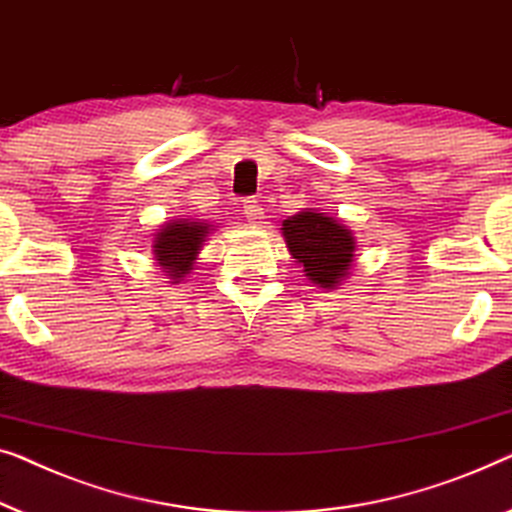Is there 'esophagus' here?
Here are the masks:
<instances>
[{
	"label": "esophagus",
	"mask_w": 512,
	"mask_h": 512,
	"mask_svg": "<svg viewBox=\"0 0 512 512\" xmlns=\"http://www.w3.org/2000/svg\"><path fill=\"white\" fill-rule=\"evenodd\" d=\"M243 213H246L248 222H259V220H262V206H259L257 199H246V201H243Z\"/></svg>",
	"instance_id": "1"
}]
</instances>
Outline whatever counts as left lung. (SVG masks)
Segmentation results:
<instances>
[{
	"label": "left lung",
	"mask_w": 512,
	"mask_h": 512,
	"mask_svg": "<svg viewBox=\"0 0 512 512\" xmlns=\"http://www.w3.org/2000/svg\"><path fill=\"white\" fill-rule=\"evenodd\" d=\"M290 255L304 266V276L322 290H336L350 276L357 241L345 225L327 213L304 208L283 222Z\"/></svg>",
	"instance_id": "left-lung-1"
}]
</instances>
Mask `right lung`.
Segmentation results:
<instances>
[{
	"instance_id": "obj_1",
	"label": "right lung",
	"mask_w": 512,
	"mask_h": 512,
	"mask_svg": "<svg viewBox=\"0 0 512 512\" xmlns=\"http://www.w3.org/2000/svg\"><path fill=\"white\" fill-rule=\"evenodd\" d=\"M213 232L208 222H194L190 218L169 220L160 227L153 241V255L157 266H162L169 283L176 285L192 271L197 264L199 250L204 246L206 236Z\"/></svg>"
}]
</instances>
